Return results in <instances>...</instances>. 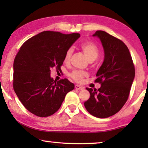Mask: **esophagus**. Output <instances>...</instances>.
Wrapping results in <instances>:
<instances>
[{"instance_id": "esophagus-1", "label": "esophagus", "mask_w": 148, "mask_h": 148, "mask_svg": "<svg viewBox=\"0 0 148 148\" xmlns=\"http://www.w3.org/2000/svg\"><path fill=\"white\" fill-rule=\"evenodd\" d=\"M75 88L77 90H82V89H84V87L83 86H80L79 85H76V86H75Z\"/></svg>"}]
</instances>
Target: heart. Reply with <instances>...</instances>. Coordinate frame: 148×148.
Here are the masks:
<instances>
[{
  "label": "heart",
  "mask_w": 148,
  "mask_h": 148,
  "mask_svg": "<svg viewBox=\"0 0 148 148\" xmlns=\"http://www.w3.org/2000/svg\"><path fill=\"white\" fill-rule=\"evenodd\" d=\"M80 49L84 52L85 56L88 61H94L99 56V50L96 44L91 42H85L80 45ZM72 49H69L65 53L64 57V61L68 62L72 56ZM70 76L77 82H82L84 77L87 76L86 72L81 71H74L71 72Z\"/></svg>",
  "instance_id": "1"
}]
</instances>
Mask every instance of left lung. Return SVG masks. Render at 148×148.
<instances>
[{
  "mask_svg": "<svg viewBox=\"0 0 148 148\" xmlns=\"http://www.w3.org/2000/svg\"><path fill=\"white\" fill-rule=\"evenodd\" d=\"M92 36L100 39L104 49V61L95 80L101 86L98 90L86 87L90 97L84 106L92 116L106 118L117 113L127 102L135 70L128 47L121 40L102 31Z\"/></svg>",
  "mask_w": 148,
  "mask_h": 148,
  "instance_id": "obj_1",
  "label": "left lung"
}]
</instances>
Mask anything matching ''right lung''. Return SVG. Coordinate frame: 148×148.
<instances>
[{
	"mask_svg": "<svg viewBox=\"0 0 148 148\" xmlns=\"http://www.w3.org/2000/svg\"><path fill=\"white\" fill-rule=\"evenodd\" d=\"M79 37V33L44 31L20 47L14 62L13 86L19 101L32 114L51 116L74 89L67 79L56 82L50 74L51 69H61L65 53Z\"/></svg>",
	"mask_w": 148,
	"mask_h": 148,
	"instance_id": "1",
	"label": "right lung"
}]
</instances>
